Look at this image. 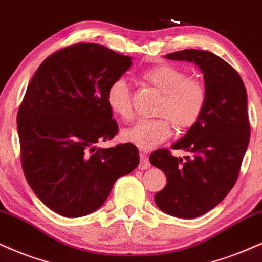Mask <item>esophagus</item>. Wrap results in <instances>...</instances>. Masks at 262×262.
<instances>
[{
	"label": "esophagus",
	"mask_w": 262,
	"mask_h": 262,
	"mask_svg": "<svg viewBox=\"0 0 262 262\" xmlns=\"http://www.w3.org/2000/svg\"><path fill=\"white\" fill-rule=\"evenodd\" d=\"M150 167V163H149V159H148V157L146 154H141L140 156V165H138V169L141 170H147Z\"/></svg>",
	"instance_id": "1"
}]
</instances>
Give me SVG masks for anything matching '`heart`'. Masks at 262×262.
Segmentation results:
<instances>
[{
    "label": "heart",
    "instance_id": "b5f03b06",
    "mask_svg": "<svg viewBox=\"0 0 262 262\" xmlns=\"http://www.w3.org/2000/svg\"><path fill=\"white\" fill-rule=\"evenodd\" d=\"M141 77L161 93L156 108V115L159 116L138 120L125 128L121 137L140 149L149 150L170 138L172 126L185 131L200 120L206 105V90L199 80L187 77L182 69L171 64L151 67ZM105 101L114 115L125 120L132 116V92L121 77L108 86Z\"/></svg>",
    "mask_w": 262,
    "mask_h": 262
}]
</instances>
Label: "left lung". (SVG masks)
I'll return each mask as SVG.
<instances>
[{
    "label": "left lung",
    "instance_id": "8db88e82",
    "mask_svg": "<svg viewBox=\"0 0 262 262\" xmlns=\"http://www.w3.org/2000/svg\"><path fill=\"white\" fill-rule=\"evenodd\" d=\"M166 58L194 62L200 68L206 105L200 120L172 146L192 157L183 160L169 149L150 154V164L164 171L167 181L154 200L165 214L194 219L221 203L239 175L250 138L247 90L239 74L209 51L183 50Z\"/></svg>",
    "mask_w": 262,
    "mask_h": 262
}]
</instances>
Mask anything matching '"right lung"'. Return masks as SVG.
<instances>
[{"instance_id":"obj_1","label":"right lung","mask_w":262,"mask_h":262,"mask_svg":"<svg viewBox=\"0 0 262 262\" xmlns=\"http://www.w3.org/2000/svg\"><path fill=\"white\" fill-rule=\"evenodd\" d=\"M131 64L130 57L80 42L48 56L28 85L17 115L21 167L37 198L57 214H91L140 163L131 143L96 148L118 134L105 93Z\"/></svg>"}]
</instances>
